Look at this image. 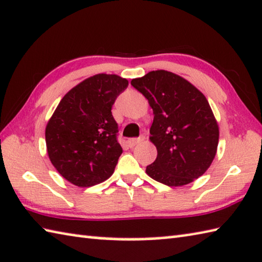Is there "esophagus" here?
Listing matches in <instances>:
<instances>
[{
  "mask_svg": "<svg viewBox=\"0 0 262 262\" xmlns=\"http://www.w3.org/2000/svg\"><path fill=\"white\" fill-rule=\"evenodd\" d=\"M143 139H141V138H133V139H129L128 140V146H129L130 148H133L134 146H136V144H138L139 142H141V141H142Z\"/></svg>",
  "mask_w": 262,
  "mask_h": 262,
  "instance_id": "1",
  "label": "esophagus"
}]
</instances>
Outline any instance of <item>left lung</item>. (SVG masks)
<instances>
[{
	"label": "left lung",
	"mask_w": 262,
	"mask_h": 262,
	"mask_svg": "<svg viewBox=\"0 0 262 262\" xmlns=\"http://www.w3.org/2000/svg\"><path fill=\"white\" fill-rule=\"evenodd\" d=\"M148 99L154 121L150 141L157 149L146 172L168 186L189 184L202 176L217 152L219 128L201 91L172 72L159 70L133 79Z\"/></svg>",
	"instance_id": "1"
}]
</instances>
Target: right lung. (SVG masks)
I'll use <instances>...</instances> for the list:
<instances>
[{
	"mask_svg": "<svg viewBox=\"0 0 262 262\" xmlns=\"http://www.w3.org/2000/svg\"><path fill=\"white\" fill-rule=\"evenodd\" d=\"M127 86L115 74H95L66 93L49 120L50 161L70 183L87 188L114 172L122 148L112 106Z\"/></svg>",
	"mask_w": 262,
	"mask_h": 262,
	"instance_id": "right-lung-1",
	"label": "right lung"
}]
</instances>
